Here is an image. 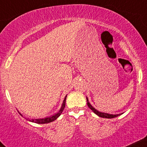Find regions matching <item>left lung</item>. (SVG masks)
<instances>
[{
    "label": "left lung",
    "instance_id": "obj_1",
    "mask_svg": "<svg viewBox=\"0 0 147 147\" xmlns=\"http://www.w3.org/2000/svg\"><path fill=\"white\" fill-rule=\"evenodd\" d=\"M86 101H87V105L94 113L97 114L98 116L102 117V118H115V117H118L119 115H121V114H118V115H112V114H107V113H101V112H99L98 110H97L96 109L94 108L92 105H90V103L88 101V99L86 98Z\"/></svg>",
    "mask_w": 147,
    "mask_h": 147
}]
</instances>
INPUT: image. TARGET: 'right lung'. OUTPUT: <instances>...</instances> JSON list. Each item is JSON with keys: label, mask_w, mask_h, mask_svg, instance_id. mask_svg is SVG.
Masks as SVG:
<instances>
[{"label": "right lung", "mask_w": 147, "mask_h": 147, "mask_svg": "<svg viewBox=\"0 0 147 147\" xmlns=\"http://www.w3.org/2000/svg\"><path fill=\"white\" fill-rule=\"evenodd\" d=\"M65 100H66V97H65V99H64L63 102L62 107H61V110L58 111V113H57L56 114H55L54 115H52V116L48 117V118H42V119H32V120H29V121H32V122H34V123H40V124L48 123L53 122V121H54L55 120H56L57 118H58V117L61 115V114L62 113V112L63 111L64 108H65ZM20 115L22 116V115L21 114V113H20Z\"/></svg>", "instance_id": "add662e5"}]
</instances>
